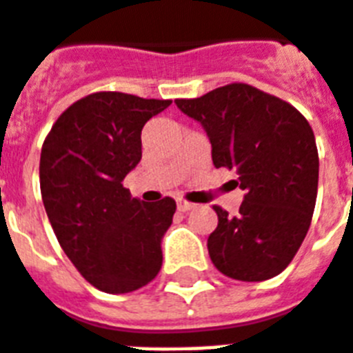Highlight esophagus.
Wrapping results in <instances>:
<instances>
[{"instance_id":"esophagus-1","label":"esophagus","mask_w":353,"mask_h":353,"mask_svg":"<svg viewBox=\"0 0 353 353\" xmlns=\"http://www.w3.org/2000/svg\"><path fill=\"white\" fill-rule=\"evenodd\" d=\"M176 208H179L180 212H188V210H192L193 205L190 203V201H186V199H176Z\"/></svg>"}]
</instances>
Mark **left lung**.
<instances>
[{"label": "left lung", "mask_w": 353, "mask_h": 353, "mask_svg": "<svg viewBox=\"0 0 353 353\" xmlns=\"http://www.w3.org/2000/svg\"><path fill=\"white\" fill-rule=\"evenodd\" d=\"M203 124L216 167L236 169L245 197L236 216L214 206L208 236L214 266L230 279L266 281L292 262L311 225L318 150L311 124L294 105L248 83L176 98Z\"/></svg>", "instance_id": "8db88e82"}]
</instances>
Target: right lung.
I'll return each instance as SVG.
<instances>
[{"label":"right lung","instance_id":"obj_1","mask_svg":"<svg viewBox=\"0 0 353 353\" xmlns=\"http://www.w3.org/2000/svg\"><path fill=\"white\" fill-rule=\"evenodd\" d=\"M171 100L100 91L66 108L44 139L41 193L65 255L92 287L134 292L161 268L176 203L147 205L123 186L141 160V130Z\"/></svg>","mask_w":353,"mask_h":353}]
</instances>
